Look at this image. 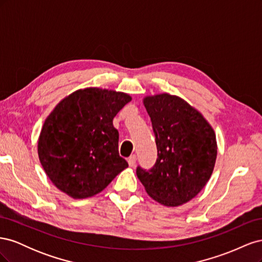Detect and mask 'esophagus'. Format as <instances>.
I'll list each match as a JSON object with an SVG mask.
<instances>
[{"label": "esophagus", "mask_w": 262, "mask_h": 262, "mask_svg": "<svg viewBox=\"0 0 262 262\" xmlns=\"http://www.w3.org/2000/svg\"><path fill=\"white\" fill-rule=\"evenodd\" d=\"M128 163H129V166L130 167H134L136 166V163H137V156L136 155H131L129 158H128Z\"/></svg>", "instance_id": "34e87169"}]
</instances>
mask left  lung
<instances>
[{"label":"left lung","instance_id":"1","mask_svg":"<svg viewBox=\"0 0 262 262\" xmlns=\"http://www.w3.org/2000/svg\"><path fill=\"white\" fill-rule=\"evenodd\" d=\"M157 160L153 168H137L147 194L165 207H178L199 193L209 181L217 155L216 137L200 112L167 93L146 96Z\"/></svg>","mask_w":262,"mask_h":262}]
</instances>
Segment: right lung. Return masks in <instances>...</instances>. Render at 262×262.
<instances>
[{"label":"right lung","mask_w":262,"mask_h":262,"mask_svg":"<svg viewBox=\"0 0 262 262\" xmlns=\"http://www.w3.org/2000/svg\"><path fill=\"white\" fill-rule=\"evenodd\" d=\"M131 99L125 93L87 87L63 98L47 117L38 156L62 192L73 199L93 196L128 167L119 155L113 120Z\"/></svg>","instance_id":"1"}]
</instances>
